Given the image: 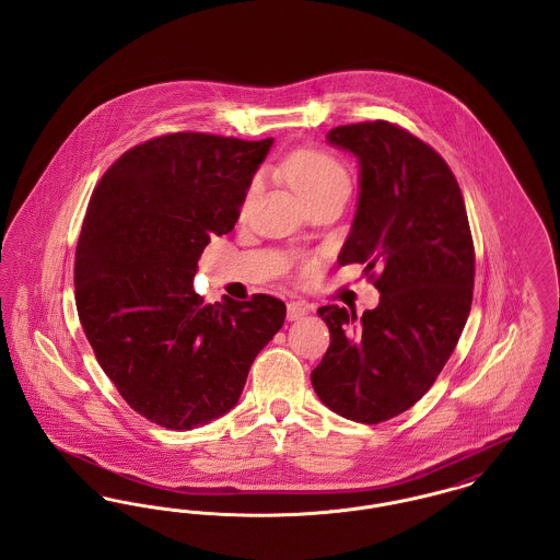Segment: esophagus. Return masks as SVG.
Returning <instances> with one entry per match:
<instances>
[{"mask_svg": "<svg viewBox=\"0 0 560 560\" xmlns=\"http://www.w3.org/2000/svg\"><path fill=\"white\" fill-rule=\"evenodd\" d=\"M306 313H308L306 304H300V302H290L288 304V319L290 320L302 319Z\"/></svg>", "mask_w": 560, "mask_h": 560, "instance_id": "obj_1", "label": "esophagus"}]
</instances>
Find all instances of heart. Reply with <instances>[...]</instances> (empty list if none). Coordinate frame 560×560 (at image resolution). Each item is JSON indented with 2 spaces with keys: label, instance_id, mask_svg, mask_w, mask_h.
<instances>
[{
  "label": "heart",
  "instance_id": "b5f03b06",
  "mask_svg": "<svg viewBox=\"0 0 560 560\" xmlns=\"http://www.w3.org/2000/svg\"><path fill=\"white\" fill-rule=\"evenodd\" d=\"M281 174L288 180V185L304 199V203L317 199L320 195L338 187H348V174L345 165L329 153H323L317 149H298L292 151L283 163ZM258 188V180H254L245 201L254 197Z\"/></svg>",
  "mask_w": 560,
  "mask_h": 560
}]
</instances>
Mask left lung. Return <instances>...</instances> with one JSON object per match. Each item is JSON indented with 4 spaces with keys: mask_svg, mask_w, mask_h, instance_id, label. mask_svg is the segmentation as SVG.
I'll return each mask as SVG.
<instances>
[{
    "mask_svg": "<svg viewBox=\"0 0 560 560\" xmlns=\"http://www.w3.org/2000/svg\"><path fill=\"white\" fill-rule=\"evenodd\" d=\"M329 144L361 165L345 265H365L380 304L357 317L320 306L331 342L311 382L319 399L361 424L386 422L428 393L470 315L475 245L445 160L390 121L338 126Z\"/></svg>",
    "mask_w": 560,
    "mask_h": 560,
    "instance_id": "8db88e82",
    "label": "left lung"
}]
</instances>
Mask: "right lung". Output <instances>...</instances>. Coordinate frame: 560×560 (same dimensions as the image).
Here are the masks:
<instances>
[{"label":"right lung","instance_id":"obj_1","mask_svg":"<svg viewBox=\"0 0 560 560\" xmlns=\"http://www.w3.org/2000/svg\"><path fill=\"white\" fill-rule=\"evenodd\" d=\"M270 147L165 133L126 151L92 192L75 249L81 327L119 395L167 430L231 411L283 327L272 295L206 304L192 290L206 245L233 231Z\"/></svg>","mask_w":560,"mask_h":560}]
</instances>
